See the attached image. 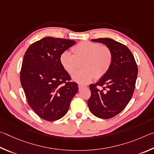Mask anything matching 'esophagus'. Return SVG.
<instances>
[{"label": "esophagus", "mask_w": 154, "mask_h": 154, "mask_svg": "<svg viewBox=\"0 0 154 154\" xmlns=\"http://www.w3.org/2000/svg\"><path fill=\"white\" fill-rule=\"evenodd\" d=\"M79 90H81L82 88H87V86H84V85H79Z\"/></svg>", "instance_id": "esophagus-1"}]
</instances>
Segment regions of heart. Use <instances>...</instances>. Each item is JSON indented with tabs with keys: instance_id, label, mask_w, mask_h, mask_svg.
I'll return each instance as SVG.
<instances>
[{
	"instance_id": "heart-1",
	"label": "heart",
	"mask_w": 154,
	"mask_h": 154,
	"mask_svg": "<svg viewBox=\"0 0 154 154\" xmlns=\"http://www.w3.org/2000/svg\"><path fill=\"white\" fill-rule=\"evenodd\" d=\"M73 55L67 51L61 54L59 62L63 68L72 75L81 63L82 69L73 75L74 81L80 85L89 83L95 79H100L111 68L113 61L112 50L97 42L83 41L72 48Z\"/></svg>"
}]
</instances>
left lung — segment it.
I'll list each match as a JSON object with an SVG mask.
<instances>
[{
  "mask_svg": "<svg viewBox=\"0 0 154 154\" xmlns=\"http://www.w3.org/2000/svg\"><path fill=\"white\" fill-rule=\"evenodd\" d=\"M91 40L106 45L113 53L111 68L95 85L89 86L91 95L88 100L93 115L109 119L122 112L131 99L138 67L133 54L125 45L108 38ZM97 86L103 88L98 89Z\"/></svg>",
  "mask_w": 154,
  "mask_h": 154,
  "instance_id": "left-lung-1",
  "label": "left lung"
}]
</instances>
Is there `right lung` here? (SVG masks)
Masks as SVG:
<instances>
[{
  "label": "right lung",
  "mask_w": 154,
  "mask_h": 154,
  "mask_svg": "<svg viewBox=\"0 0 154 154\" xmlns=\"http://www.w3.org/2000/svg\"><path fill=\"white\" fill-rule=\"evenodd\" d=\"M74 44V40L48 36L32 44L24 55L21 84L29 106L45 120L66 115L79 91L59 62L61 54Z\"/></svg>",
  "instance_id": "add662e5"
}]
</instances>
